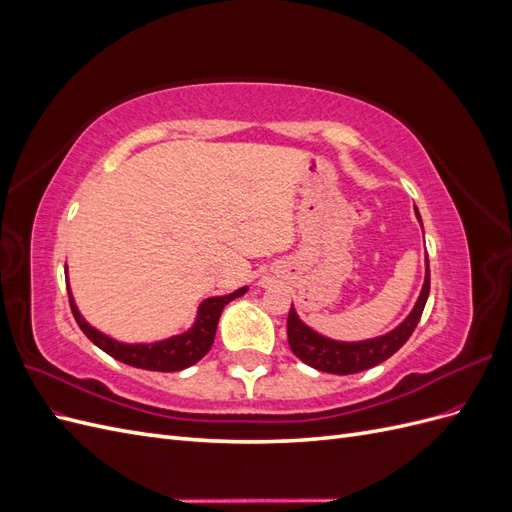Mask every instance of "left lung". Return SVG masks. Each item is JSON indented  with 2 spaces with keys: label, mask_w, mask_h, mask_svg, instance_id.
<instances>
[{
  "label": "left lung",
  "mask_w": 512,
  "mask_h": 512,
  "mask_svg": "<svg viewBox=\"0 0 512 512\" xmlns=\"http://www.w3.org/2000/svg\"><path fill=\"white\" fill-rule=\"evenodd\" d=\"M416 218L421 222V215L416 209ZM429 297V260H427V271H425V282L418 294V301L414 305L408 318L395 327L391 333L365 339V342H335V339L324 337L309 329L307 324L297 316L294 307H290L286 331H288V344L294 356H299L303 363L314 367L318 371H327V374L337 376H348V374H359L374 365H380L382 361L393 356L401 346H404L410 335L414 333L418 320L425 309Z\"/></svg>",
  "instance_id": "1"
}]
</instances>
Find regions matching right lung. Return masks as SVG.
I'll return each instance as SVG.
<instances>
[{"mask_svg":"<svg viewBox=\"0 0 512 512\" xmlns=\"http://www.w3.org/2000/svg\"><path fill=\"white\" fill-rule=\"evenodd\" d=\"M245 292H247V286L230 292V294H224V297L205 299L198 305V316H196V322L192 324V329H188L181 335L162 339V342H153V344H121V342H117V339L100 333L98 329L91 327V324L81 316L79 309H76L70 288H68V297H70L74 320L79 322L81 331L100 350L111 354L113 359L126 363V365H132V367H138V369H149V371H181L185 367L198 363L211 350L215 329H218V322L222 316V309L232 299L243 297Z\"/></svg>","mask_w":512,"mask_h":512,"instance_id":"obj_1","label":"right lung"}]
</instances>
